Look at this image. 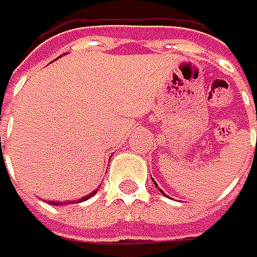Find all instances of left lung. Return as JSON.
I'll list each match as a JSON object with an SVG mask.
<instances>
[{"mask_svg":"<svg viewBox=\"0 0 257 257\" xmlns=\"http://www.w3.org/2000/svg\"><path fill=\"white\" fill-rule=\"evenodd\" d=\"M154 185H156V186H157V183H156V182H154ZM160 193H162V194H165V193H163V191H162V190H160Z\"/></svg>","mask_w":257,"mask_h":257,"instance_id":"1","label":"left lung"}]
</instances>
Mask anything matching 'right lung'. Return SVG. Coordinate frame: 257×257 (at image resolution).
Listing matches in <instances>:
<instances>
[{"mask_svg": "<svg viewBox=\"0 0 257 257\" xmlns=\"http://www.w3.org/2000/svg\"><path fill=\"white\" fill-rule=\"evenodd\" d=\"M97 191H98V190H94L91 194H87V196H84V197H81V199H78V200H69V202H54V200H51L49 203H51V205H58V206H61V205H69V203H78V202H84V200H87V199H91Z\"/></svg>", "mask_w": 257, "mask_h": 257, "instance_id": "right-lung-1", "label": "right lung"}]
</instances>
